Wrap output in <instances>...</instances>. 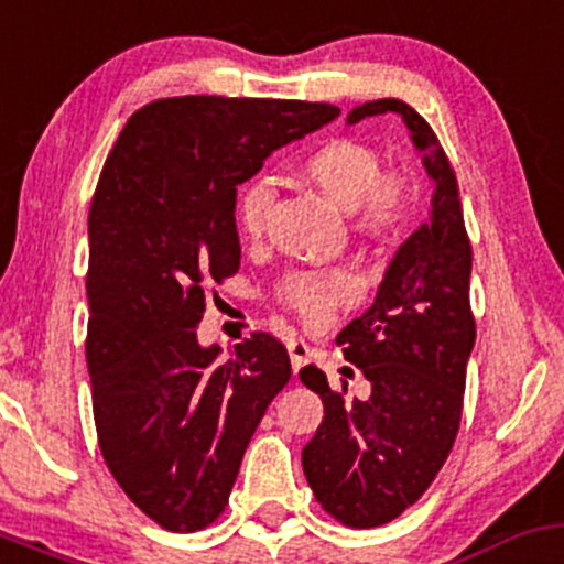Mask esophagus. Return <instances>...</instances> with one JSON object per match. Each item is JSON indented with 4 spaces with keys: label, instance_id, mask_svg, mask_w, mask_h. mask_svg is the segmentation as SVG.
Returning a JSON list of instances; mask_svg holds the SVG:
<instances>
[{
    "label": "esophagus",
    "instance_id": "1",
    "mask_svg": "<svg viewBox=\"0 0 564 564\" xmlns=\"http://www.w3.org/2000/svg\"><path fill=\"white\" fill-rule=\"evenodd\" d=\"M288 352H290V362H293V371L299 373L301 366L308 360V344L304 341V338H290Z\"/></svg>",
    "mask_w": 564,
    "mask_h": 564
}]
</instances>
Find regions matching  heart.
<instances>
[{"mask_svg": "<svg viewBox=\"0 0 564 564\" xmlns=\"http://www.w3.org/2000/svg\"><path fill=\"white\" fill-rule=\"evenodd\" d=\"M301 174L317 185L330 202L349 209L352 228L377 245H395L414 223L420 209V187L405 166H381V155L362 139L333 137L317 144L301 161ZM274 193L265 180H252L236 198V228L245 239L265 231ZM362 293L352 269L290 271L280 284V299L306 325H328L333 314L352 306Z\"/></svg>", "mask_w": 564, "mask_h": 564, "instance_id": "b5f03b06", "label": "heart"}]
</instances>
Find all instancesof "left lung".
I'll list each match as a JSON object with an SVG mask.
<instances>
[{
    "mask_svg": "<svg viewBox=\"0 0 564 564\" xmlns=\"http://www.w3.org/2000/svg\"><path fill=\"white\" fill-rule=\"evenodd\" d=\"M398 112L433 177L430 217L392 258L377 301L336 336L371 390L362 401L330 390L319 368L299 373L323 398L325 416L301 463L314 498L355 530L398 519L444 468L463 416L465 371L476 341L470 250L459 187L438 137L414 107L366 101L349 123Z\"/></svg>",
    "mask_w": 564,
    "mask_h": 564,
    "instance_id": "left-lung-1",
    "label": "left lung"
}]
</instances>
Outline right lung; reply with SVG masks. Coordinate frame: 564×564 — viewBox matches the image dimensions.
Masks as SVG:
<instances>
[{"instance_id":"add662e5","label":"right lung","mask_w":564,"mask_h":564,"mask_svg":"<svg viewBox=\"0 0 564 564\" xmlns=\"http://www.w3.org/2000/svg\"><path fill=\"white\" fill-rule=\"evenodd\" d=\"M338 107L174 96L137 110L88 212L86 357L107 468L172 532L226 511L241 457L290 381L280 338L256 330L220 360L196 330L207 288L239 271L236 187Z\"/></svg>"}]
</instances>
